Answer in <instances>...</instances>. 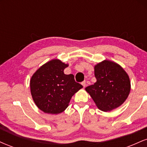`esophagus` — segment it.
I'll return each mask as SVG.
<instances>
[{
    "label": "esophagus",
    "instance_id": "esophagus-1",
    "mask_svg": "<svg viewBox=\"0 0 147 147\" xmlns=\"http://www.w3.org/2000/svg\"><path fill=\"white\" fill-rule=\"evenodd\" d=\"M82 86H83L84 88H85L86 87V82H83L82 83Z\"/></svg>",
    "mask_w": 147,
    "mask_h": 147
}]
</instances>
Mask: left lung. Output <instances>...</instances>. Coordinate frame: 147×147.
<instances>
[{
	"mask_svg": "<svg viewBox=\"0 0 147 147\" xmlns=\"http://www.w3.org/2000/svg\"><path fill=\"white\" fill-rule=\"evenodd\" d=\"M95 76L97 82L86 88V90L99 110L108 112L120 106L131 91L128 74L120 65L110 60L96 64Z\"/></svg>",
	"mask_w": 147,
	"mask_h": 147,
	"instance_id": "left-lung-1",
	"label": "left lung"
}]
</instances>
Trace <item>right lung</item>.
Segmentation results:
<instances>
[{"mask_svg":"<svg viewBox=\"0 0 147 147\" xmlns=\"http://www.w3.org/2000/svg\"><path fill=\"white\" fill-rule=\"evenodd\" d=\"M68 64L52 59L41 65L30 79V92L40 110L57 115L67 109L70 99L83 86L77 83L72 74H64Z\"/></svg>","mask_w":147,"mask_h":147,"instance_id":"obj_1","label":"right lung"}]
</instances>
